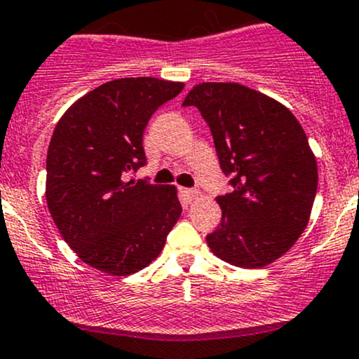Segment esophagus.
I'll list each match as a JSON object with an SVG mask.
<instances>
[{
    "mask_svg": "<svg viewBox=\"0 0 359 359\" xmlns=\"http://www.w3.org/2000/svg\"><path fill=\"white\" fill-rule=\"evenodd\" d=\"M180 192H182V196L187 199V201H192V199H194L196 196H198V191H196V189H187V187L180 189Z\"/></svg>",
    "mask_w": 359,
    "mask_h": 359,
    "instance_id": "obj_1",
    "label": "esophagus"
}]
</instances>
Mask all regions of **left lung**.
<instances>
[{
	"label": "left lung",
	"mask_w": 359,
	"mask_h": 359,
	"mask_svg": "<svg viewBox=\"0 0 359 359\" xmlns=\"http://www.w3.org/2000/svg\"><path fill=\"white\" fill-rule=\"evenodd\" d=\"M182 107L208 123L232 192L218 196L222 222L206 243L241 269H262L287 252L306 229L318 186L316 160L284 104L236 82L194 86Z\"/></svg>",
	"instance_id": "8db88e82"
}]
</instances>
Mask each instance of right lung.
I'll use <instances>...</instances> for the list:
<instances>
[{
    "label": "right lung",
    "mask_w": 359,
    "mask_h": 359,
    "mask_svg": "<svg viewBox=\"0 0 359 359\" xmlns=\"http://www.w3.org/2000/svg\"><path fill=\"white\" fill-rule=\"evenodd\" d=\"M182 82L127 77L75 101L56 123L46 158V201L79 258L111 275H130L158 258L182 213L173 186L129 180L146 165L142 135L151 115Z\"/></svg>",
    "instance_id": "add662e5"
}]
</instances>
